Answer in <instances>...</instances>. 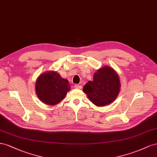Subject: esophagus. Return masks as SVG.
I'll use <instances>...</instances> for the list:
<instances>
[{
  "instance_id": "obj_1",
  "label": "esophagus",
  "mask_w": 157,
  "mask_h": 157,
  "mask_svg": "<svg viewBox=\"0 0 157 157\" xmlns=\"http://www.w3.org/2000/svg\"><path fill=\"white\" fill-rule=\"evenodd\" d=\"M74 87L75 89H82V86H79V85H78V84H75L74 86Z\"/></svg>"
}]
</instances>
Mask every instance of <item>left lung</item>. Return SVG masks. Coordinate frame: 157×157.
I'll return each instance as SVG.
<instances>
[{
  "instance_id": "8db88e82",
  "label": "left lung",
  "mask_w": 157,
  "mask_h": 157,
  "mask_svg": "<svg viewBox=\"0 0 157 157\" xmlns=\"http://www.w3.org/2000/svg\"><path fill=\"white\" fill-rule=\"evenodd\" d=\"M118 74L109 66H105L94 74L93 81L85 85L83 91L94 105L103 106L113 102L120 92Z\"/></svg>"
}]
</instances>
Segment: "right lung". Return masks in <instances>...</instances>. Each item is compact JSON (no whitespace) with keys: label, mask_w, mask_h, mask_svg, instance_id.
I'll return each mask as SVG.
<instances>
[{"label":"right lung","mask_w":157,"mask_h":157,"mask_svg":"<svg viewBox=\"0 0 157 157\" xmlns=\"http://www.w3.org/2000/svg\"><path fill=\"white\" fill-rule=\"evenodd\" d=\"M35 90L38 98L44 103L55 105L64 98L70 90V85L60 74L51 71L39 75L35 83Z\"/></svg>","instance_id":"add662e5"}]
</instances>
